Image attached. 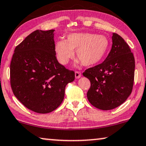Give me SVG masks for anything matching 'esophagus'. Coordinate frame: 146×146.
<instances>
[{"label": "esophagus", "instance_id": "1", "mask_svg": "<svg viewBox=\"0 0 146 146\" xmlns=\"http://www.w3.org/2000/svg\"><path fill=\"white\" fill-rule=\"evenodd\" d=\"M75 78L76 79H79V78H80L81 77V73L80 71H75Z\"/></svg>", "mask_w": 146, "mask_h": 146}]
</instances>
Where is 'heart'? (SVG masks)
<instances>
[{
    "label": "heart",
    "instance_id": "1",
    "mask_svg": "<svg viewBox=\"0 0 146 146\" xmlns=\"http://www.w3.org/2000/svg\"><path fill=\"white\" fill-rule=\"evenodd\" d=\"M109 40L104 35L92 33H73L65 41H58L55 51L58 61L66 65L73 58V51L79 63L85 66H93L103 59L109 48Z\"/></svg>",
    "mask_w": 146,
    "mask_h": 146
}]
</instances>
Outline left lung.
Masks as SVG:
<instances>
[{
	"mask_svg": "<svg viewBox=\"0 0 146 146\" xmlns=\"http://www.w3.org/2000/svg\"><path fill=\"white\" fill-rule=\"evenodd\" d=\"M112 49L103 62L86 69L89 79L87 98L92 105L103 110H112L126 101L132 91L135 59L128 44L113 33Z\"/></svg>",
	"mask_w": 146,
	"mask_h": 146,
	"instance_id": "8db88e82",
	"label": "left lung"
}]
</instances>
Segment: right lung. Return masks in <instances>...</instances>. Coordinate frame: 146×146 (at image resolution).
<instances>
[{
  "mask_svg": "<svg viewBox=\"0 0 146 146\" xmlns=\"http://www.w3.org/2000/svg\"><path fill=\"white\" fill-rule=\"evenodd\" d=\"M53 30L33 32L16 47L10 66L12 92L28 109L46 114L62 102L75 72L57 60Z\"/></svg>",
  "mask_w": 146,
  "mask_h": 146,
  "instance_id": "obj_1",
  "label": "right lung"
}]
</instances>
